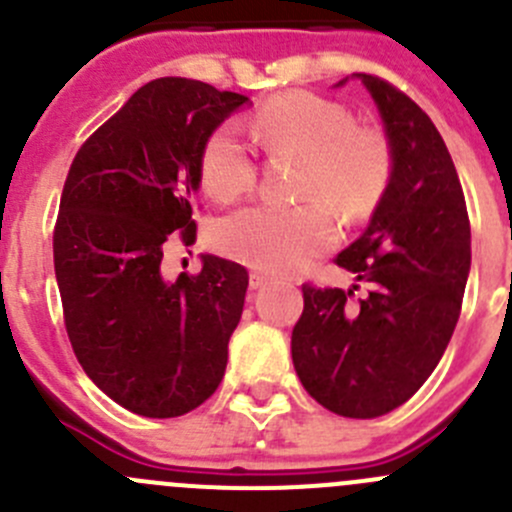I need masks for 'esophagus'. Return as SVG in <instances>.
Returning a JSON list of instances; mask_svg holds the SVG:
<instances>
[{
    "label": "esophagus",
    "instance_id": "34e87169",
    "mask_svg": "<svg viewBox=\"0 0 512 512\" xmlns=\"http://www.w3.org/2000/svg\"><path fill=\"white\" fill-rule=\"evenodd\" d=\"M267 285H272V277L262 275V272H252V275H250L252 290H260V287H267Z\"/></svg>",
    "mask_w": 512,
    "mask_h": 512
}]
</instances>
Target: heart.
I'll use <instances>...</instances> for the list:
<instances>
[{"instance_id": "heart-1", "label": "heart", "mask_w": 512, "mask_h": 512, "mask_svg": "<svg viewBox=\"0 0 512 512\" xmlns=\"http://www.w3.org/2000/svg\"><path fill=\"white\" fill-rule=\"evenodd\" d=\"M252 135L267 155H295L302 205H252L215 227L227 257L262 272L290 275L337 242L336 207L347 222L370 217L395 175V147L385 127L352 117L350 107L322 94L290 89L252 114ZM207 195L237 200L257 182L255 152L232 124H220L200 150Z\"/></svg>"}]
</instances>
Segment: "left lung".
<instances>
[{"instance_id":"8db88e82","label":"left lung","mask_w":512,"mask_h":512,"mask_svg":"<svg viewBox=\"0 0 512 512\" xmlns=\"http://www.w3.org/2000/svg\"><path fill=\"white\" fill-rule=\"evenodd\" d=\"M357 77L395 147L388 192L367 230L335 257L370 290L355 302L352 290L305 282L292 362L322 408L377 418L418 393L453 337L470 270V220L433 119L388 79Z\"/></svg>"}]
</instances>
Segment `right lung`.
Returning a JSON list of instances; mask_svg holds the SVG:
<instances>
[{"label": "right lung", "mask_w": 512, "mask_h": 512, "mask_svg": "<svg viewBox=\"0 0 512 512\" xmlns=\"http://www.w3.org/2000/svg\"><path fill=\"white\" fill-rule=\"evenodd\" d=\"M245 102L197 79L147 82L64 180L52 242L64 327L89 380L130 413L185 415L225 375L247 270L205 255L167 282L160 267L172 242H195L202 142Z\"/></svg>", "instance_id": "add662e5"}]
</instances>
